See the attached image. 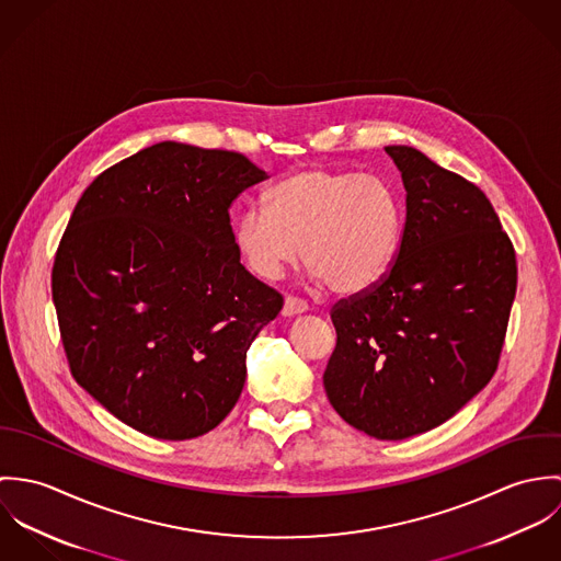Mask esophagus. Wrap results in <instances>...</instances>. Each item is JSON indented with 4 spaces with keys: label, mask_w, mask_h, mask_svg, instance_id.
Returning a JSON list of instances; mask_svg holds the SVG:
<instances>
[{
    "label": "esophagus",
    "mask_w": 561,
    "mask_h": 561,
    "mask_svg": "<svg viewBox=\"0 0 561 561\" xmlns=\"http://www.w3.org/2000/svg\"><path fill=\"white\" fill-rule=\"evenodd\" d=\"M309 311V305L298 300V298H285V305H283V318H294V316H302Z\"/></svg>",
    "instance_id": "34e87169"
}]
</instances>
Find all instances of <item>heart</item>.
<instances>
[{"mask_svg":"<svg viewBox=\"0 0 561 561\" xmlns=\"http://www.w3.org/2000/svg\"><path fill=\"white\" fill-rule=\"evenodd\" d=\"M270 207L243 209L233 233L243 265L263 280L280 278L302 252L318 283L354 296L376 287L398 259L403 211L380 176L302 168L272 187Z\"/></svg>","mask_w":561,"mask_h":561,"instance_id":"heart-1","label":"heart"}]
</instances>
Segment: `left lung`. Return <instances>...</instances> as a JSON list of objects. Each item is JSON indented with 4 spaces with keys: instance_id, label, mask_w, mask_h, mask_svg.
I'll return each mask as SVG.
<instances>
[{
    "instance_id": "obj_1",
    "label": "left lung",
    "mask_w": 561,
    "mask_h": 561,
    "mask_svg": "<svg viewBox=\"0 0 561 561\" xmlns=\"http://www.w3.org/2000/svg\"><path fill=\"white\" fill-rule=\"evenodd\" d=\"M405 190L391 272L341 300L323 389L352 427L403 440L438 427L496 371L516 254L478 185L412 147H387Z\"/></svg>"
}]
</instances>
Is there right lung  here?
Returning <instances> with one entry per match:
<instances>
[{
  "mask_svg": "<svg viewBox=\"0 0 561 561\" xmlns=\"http://www.w3.org/2000/svg\"><path fill=\"white\" fill-rule=\"evenodd\" d=\"M265 179L240 153L168 140L81 194L51 294L73 378L125 425L187 440L240 400L283 296L241 265L229 207Z\"/></svg>",
  "mask_w": 561,
  "mask_h": 561,
  "instance_id": "1",
  "label": "right lung"
}]
</instances>
